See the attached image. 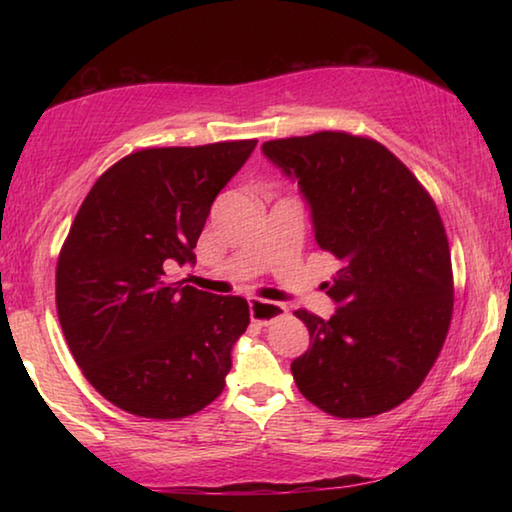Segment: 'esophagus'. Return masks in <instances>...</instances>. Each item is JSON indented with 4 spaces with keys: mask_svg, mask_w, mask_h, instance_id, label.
Here are the masks:
<instances>
[{
    "mask_svg": "<svg viewBox=\"0 0 512 512\" xmlns=\"http://www.w3.org/2000/svg\"><path fill=\"white\" fill-rule=\"evenodd\" d=\"M248 307H250V318H253L257 325H268L273 323L275 318L287 314V307H284L282 302L262 300V298H250Z\"/></svg>",
    "mask_w": 512,
    "mask_h": 512,
    "instance_id": "esophagus-1",
    "label": "esophagus"
}]
</instances>
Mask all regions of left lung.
Wrapping results in <instances>:
<instances>
[{
  "mask_svg": "<svg viewBox=\"0 0 512 512\" xmlns=\"http://www.w3.org/2000/svg\"><path fill=\"white\" fill-rule=\"evenodd\" d=\"M296 180L316 244L341 262L325 320L298 309L309 350L293 359L298 391L336 418H370L418 391L454 309L447 235L418 178L368 137L323 131L262 144Z\"/></svg>",
  "mask_w": 512,
  "mask_h": 512,
  "instance_id": "8db88e82",
  "label": "left lung"
}]
</instances>
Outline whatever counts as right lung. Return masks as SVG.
<instances>
[{
    "instance_id": "right-lung-1",
    "label": "right lung",
    "mask_w": 512,
    "mask_h": 512,
    "mask_svg": "<svg viewBox=\"0 0 512 512\" xmlns=\"http://www.w3.org/2000/svg\"><path fill=\"white\" fill-rule=\"evenodd\" d=\"M255 144L137 151L85 196L58 257V320L85 379L119 409L176 420L221 395L248 302L167 271L196 262L214 198Z\"/></svg>"
}]
</instances>
